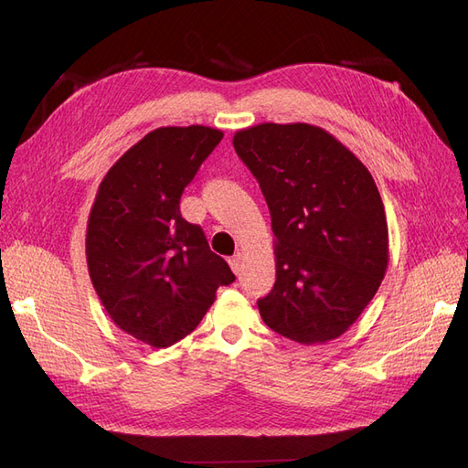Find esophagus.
Wrapping results in <instances>:
<instances>
[{"label":"esophagus","mask_w":468,"mask_h":468,"mask_svg":"<svg viewBox=\"0 0 468 468\" xmlns=\"http://www.w3.org/2000/svg\"><path fill=\"white\" fill-rule=\"evenodd\" d=\"M229 263L232 267V271L238 275L239 271H242V267H244V256H242V253H234V256L229 260Z\"/></svg>","instance_id":"1"}]
</instances>
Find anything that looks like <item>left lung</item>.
<instances>
[{"label":"left lung","mask_w":468,"mask_h":468,"mask_svg":"<svg viewBox=\"0 0 468 468\" xmlns=\"http://www.w3.org/2000/svg\"><path fill=\"white\" fill-rule=\"evenodd\" d=\"M236 154L271 215L277 281L258 301L273 332L304 346L349 330L388 267V224L369 169L308 122L238 131Z\"/></svg>","instance_id":"obj_1"}]
</instances>
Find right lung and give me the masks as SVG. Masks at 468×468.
I'll use <instances>...</instances> for the list:
<instances>
[{
	"label": "right lung",
	"instance_id": "right-lung-1",
	"mask_svg": "<svg viewBox=\"0 0 468 468\" xmlns=\"http://www.w3.org/2000/svg\"><path fill=\"white\" fill-rule=\"evenodd\" d=\"M222 136L205 124L160 126L99 183L86 232L93 289L124 334L155 349L191 334L217 289L236 279L179 212L183 189Z\"/></svg>",
	"mask_w": 468,
	"mask_h": 468
}]
</instances>
